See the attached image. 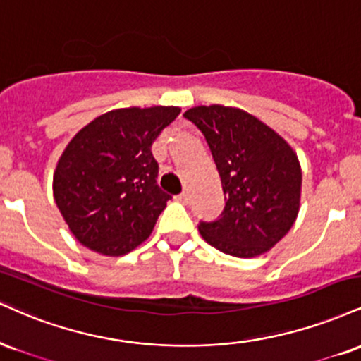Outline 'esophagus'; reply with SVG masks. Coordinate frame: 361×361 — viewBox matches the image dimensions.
<instances>
[{"instance_id": "esophagus-1", "label": "esophagus", "mask_w": 361, "mask_h": 361, "mask_svg": "<svg viewBox=\"0 0 361 361\" xmlns=\"http://www.w3.org/2000/svg\"><path fill=\"white\" fill-rule=\"evenodd\" d=\"M188 193H186V192H183V193H180V195H178V197H176V200H178V202H181V203H188Z\"/></svg>"}]
</instances>
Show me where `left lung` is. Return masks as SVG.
Wrapping results in <instances>:
<instances>
[{
	"label": "left lung",
	"instance_id": "8db88e82",
	"mask_svg": "<svg viewBox=\"0 0 361 361\" xmlns=\"http://www.w3.org/2000/svg\"><path fill=\"white\" fill-rule=\"evenodd\" d=\"M183 116L205 136L225 195L222 215L215 222H200V233L233 257L266 254L298 219L302 171L296 151L238 107L212 104Z\"/></svg>",
	"mask_w": 361,
	"mask_h": 361
}]
</instances>
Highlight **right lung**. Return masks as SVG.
Masks as SVG:
<instances>
[{
  "mask_svg": "<svg viewBox=\"0 0 361 361\" xmlns=\"http://www.w3.org/2000/svg\"><path fill=\"white\" fill-rule=\"evenodd\" d=\"M180 107H123L95 117L71 139L54 171V198L87 249L119 257L153 232L169 198L158 185L151 145Z\"/></svg>",
  "mask_w": 361,
  "mask_h": 361,
  "instance_id": "add662e5",
  "label": "right lung"
}]
</instances>
